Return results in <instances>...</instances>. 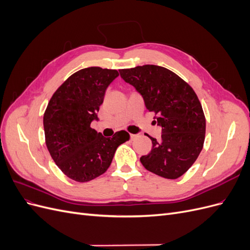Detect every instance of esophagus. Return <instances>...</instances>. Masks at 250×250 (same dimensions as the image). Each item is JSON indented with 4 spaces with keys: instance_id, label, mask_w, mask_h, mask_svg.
Wrapping results in <instances>:
<instances>
[{
    "instance_id": "obj_1",
    "label": "esophagus",
    "mask_w": 250,
    "mask_h": 250,
    "mask_svg": "<svg viewBox=\"0 0 250 250\" xmlns=\"http://www.w3.org/2000/svg\"><path fill=\"white\" fill-rule=\"evenodd\" d=\"M135 138H137V134H130V140H134Z\"/></svg>"
}]
</instances>
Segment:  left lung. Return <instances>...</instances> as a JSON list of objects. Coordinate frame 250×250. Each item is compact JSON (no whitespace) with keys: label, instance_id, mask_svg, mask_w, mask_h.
Listing matches in <instances>:
<instances>
[{"label":"left lung","instance_id":"left-lung-1","mask_svg":"<svg viewBox=\"0 0 250 250\" xmlns=\"http://www.w3.org/2000/svg\"><path fill=\"white\" fill-rule=\"evenodd\" d=\"M122 79L143 97L147 110L155 112L161 139L148 137L152 149L140 161L148 171L168 179L185 174L197 160L206 137V118L193 88L166 67L145 64L120 70Z\"/></svg>","mask_w":250,"mask_h":250}]
</instances>
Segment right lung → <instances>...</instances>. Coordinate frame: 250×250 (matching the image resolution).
Instances as JSON below:
<instances>
[{"mask_svg":"<svg viewBox=\"0 0 250 250\" xmlns=\"http://www.w3.org/2000/svg\"><path fill=\"white\" fill-rule=\"evenodd\" d=\"M117 70L90 66L67 78L52 96L43 115L46 145L53 161L67 177L86 183L108 169L117 148L129 140L121 130L105 138L90 124L98 121L105 90Z\"/></svg>","mask_w":250,"mask_h":250,"instance_id":"obj_1","label":"right lung"}]
</instances>
